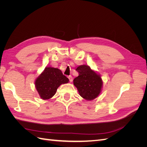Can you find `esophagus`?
<instances>
[{"instance_id": "1", "label": "esophagus", "mask_w": 147, "mask_h": 147, "mask_svg": "<svg viewBox=\"0 0 147 147\" xmlns=\"http://www.w3.org/2000/svg\"><path fill=\"white\" fill-rule=\"evenodd\" d=\"M68 78L69 79V81H70V82H72V80H73V78H72V77L71 76V75H69V76H68Z\"/></svg>"}]
</instances>
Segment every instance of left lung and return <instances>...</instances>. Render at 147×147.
Masks as SVG:
<instances>
[{
    "mask_svg": "<svg viewBox=\"0 0 147 147\" xmlns=\"http://www.w3.org/2000/svg\"><path fill=\"white\" fill-rule=\"evenodd\" d=\"M76 70L78 76L74 78V84L80 96L86 100H92L98 97L103 86L100 75L88 65H79Z\"/></svg>",
    "mask_w": 147,
    "mask_h": 147,
    "instance_id": "8db88e82",
    "label": "left lung"
}]
</instances>
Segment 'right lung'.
Segmentation results:
<instances>
[{"label":"right lung","instance_id":"right-lung-1","mask_svg":"<svg viewBox=\"0 0 147 147\" xmlns=\"http://www.w3.org/2000/svg\"><path fill=\"white\" fill-rule=\"evenodd\" d=\"M69 80L57 68L46 67L35 79V86L40 98L48 100L54 96L62 84L67 83Z\"/></svg>","mask_w":147,"mask_h":147}]
</instances>
